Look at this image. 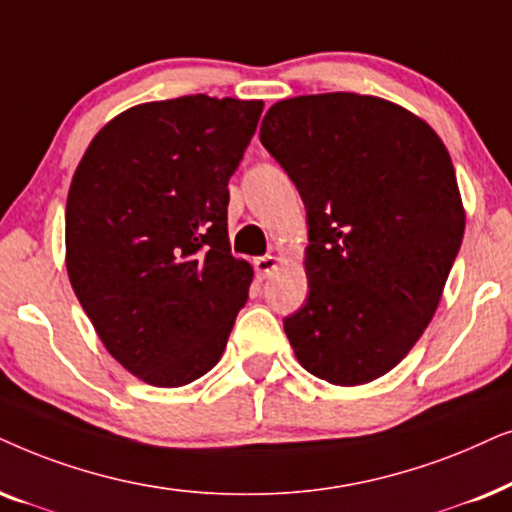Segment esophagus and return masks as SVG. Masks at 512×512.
<instances>
[{
  "label": "esophagus",
  "instance_id": "esophagus-1",
  "mask_svg": "<svg viewBox=\"0 0 512 512\" xmlns=\"http://www.w3.org/2000/svg\"><path fill=\"white\" fill-rule=\"evenodd\" d=\"M278 267V260L274 255H264V257H257L255 260V271L260 274V278H267L271 276V271Z\"/></svg>",
  "mask_w": 512,
  "mask_h": 512
}]
</instances>
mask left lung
I'll return each mask as SVG.
<instances>
[{
	"mask_svg": "<svg viewBox=\"0 0 512 512\" xmlns=\"http://www.w3.org/2000/svg\"><path fill=\"white\" fill-rule=\"evenodd\" d=\"M260 140L306 208L309 297L283 320L313 377L358 386L403 360L438 309L466 213L426 121L358 93L281 100Z\"/></svg>",
	"mask_w": 512,
	"mask_h": 512,
	"instance_id": "obj_1",
	"label": "left lung"
}]
</instances>
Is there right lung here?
Here are the masks:
<instances>
[{"label": "right lung", "mask_w": 512, "mask_h": 512, "mask_svg": "<svg viewBox=\"0 0 512 512\" xmlns=\"http://www.w3.org/2000/svg\"><path fill=\"white\" fill-rule=\"evenodd\" d=\"M262 107L203 93L131 107L72 177L67 276L105 349L147 384L185 386L213 370L248 299L227 185Z\"/></svg>", "instance_id": "1"}]
</instances>
